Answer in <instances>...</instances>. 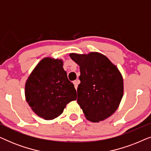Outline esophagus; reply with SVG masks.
I'll use <instances>...</instances> for the list:
<instances>
[{"mask_svg":"<svg viewBox=\"0 0 151 151\" xmlns=\"http://www.w3.org/2000/svg\"><path fill=\"white\" fill-rule=\"evenodd\" d=\"M73 84H74V86H75L76 89H77L78 84H80V80H75V81H73Z\"/></svg>","mask_w":151,"mask_h":151,"instance_id":"1","label":"esophagus"}]
</instances>
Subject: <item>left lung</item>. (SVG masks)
Listing matches in <instances>:
<instances>
[{
    "label": "left lung",
    "instance_id": "obj_1",
    "mask_svg": "<svg viewBox=\"0 0 151 151\" xmlns=\"http://www.w3.org/2000/svg\"><path fill=\"white\" fill-rule=\"evenodd\" d=\"M80 66L77 102L86 119L99 122L115 112L124 93L122 76L108 58L98 52L70 53Z\"/></svg>",
    "mask_w": 151,
    "mask_h": 151
}]
</instances>
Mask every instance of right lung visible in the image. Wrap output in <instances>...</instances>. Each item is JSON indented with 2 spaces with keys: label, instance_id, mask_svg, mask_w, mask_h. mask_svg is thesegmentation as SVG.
<instances>
[{
  "label": "right lung",
  "instance_id": "right-lung-1",
  "mask_svg": "<svg viewBox=\"0 0 151 151\" xmlns=\"http://www.w3.org/2000/svg\"><path fill=\"white\" fill-rule=\"evenodd\" d=\"M24 94L32 111L46 120L56 118L68 103L77 99L73 84L63 69V60L50 57L41 60L31 73Z\"/></svg>",
  "mask_w": 151,
  "mask_h": 151
}]
</instances>
